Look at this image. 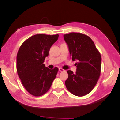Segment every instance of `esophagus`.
Listing matches in <instances>:
<instances>
[{
	"label": "esophagus",
	"mask_w": 120,
	"mask_h": 120,
	"mask_svg": "<svg viewBox=\"0 0 120 120\" xmlns=\"http://www.w3.org/2000/svg\"><path fill=\"white\" fill-rule=\"evenodd\" d=\"M58 70H59V71H64V70L63 69H62V68H59Z\"/></svg>",
	"instance_id": "esophagus-1"
}]
</instances>
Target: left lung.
Returning a JSON list of instances; mask_svg holds the SVG:
<instances>
[{
  "instance_id": "8db88e82",
  "label": "left lung",
  "mask_w": 120,
  "mask_h": 120,
  "mask_svg": "<svg viewBox=\"0 0 120 120\" xmlns=\"http://www.w3.org/2000/svg\"><path fill=\"white\" fill-rule=\"evenodd\" d=\"M73 60H77L76 71L68 70L66 87L76 96L88 94L97 83L101 75V55L94 42L87 35L70 33L63 35Z\"/></svg>"
}]
</instances>
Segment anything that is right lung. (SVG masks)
I'll return each mask as SVG.
<instances>
[{"label":"right lung","mask_w":120,"mask_h":120,"mask_svg":"<svg viewBox=\"0 0 120 120\" xmlns=\"http://www.w3.org/2000/svg\"><path fill=\"white\" fill-rule=\"evenodd\" d=\"M58 37V34H36L19 47L16 60L17 74L24 88L33 96L39 97L46 93L56 76L58 69H50L44 62Z\"/></svg>","instance_id":"right-lung-1"}]
</instances>
